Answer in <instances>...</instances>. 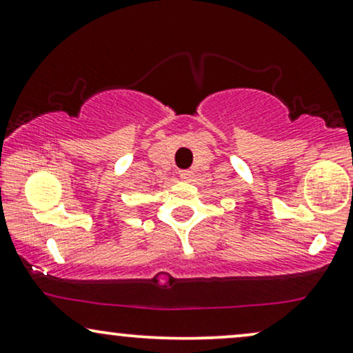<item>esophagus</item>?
Here are the masks:
<instances>
[{"mask_svg": "<svg viewBox=\"0 0 353 353\" xmlns=\"http://www.w3.org/2000/svg\"><path fill=\"white\" fill-rule=\"evenodd\" d=\"M179 176H181V179L184 181V182H189V181H192L194 172L192 171H181Z\"/></svg>", "mask_w": 353, "mask_h": 353, "instance_id": "1", "label": "esophagus"}]
</instances>
